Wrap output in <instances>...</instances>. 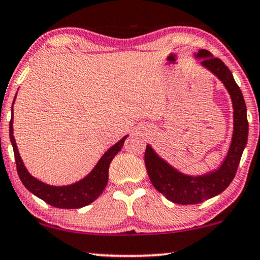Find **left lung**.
<instances>
[{
	"instance_id": "obj_1",
	"label": "left lung",
	"mask_w": 260,
	"mask_h": 260,
	"mask_svg": "<svg viewBox=\"0 0 260 260\" xmlns=\"http://www.w3.org/2000/svg\"><path fill=\"white\" fill-rule=\"evenodd\" d=\"M201 64L220 79L231 94L234 110V131L228 154L220 168L198 177L185 175L173 167L147 146L144 162L153 186L167 200L177 204H198L223 192L234 179L242 151L248 137V122L246 104L233 74L220 58L212 57L207 50H200L196 55Z\"/></svg>"
}]
</instances>
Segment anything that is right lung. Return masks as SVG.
I'll return each instance as SVG.
<instances>
[{"instance_id":"right-lung-1","label":"right lung","mask_w":260,"mask_h":260,"mask_svg":"<svg viewBox=\"0 0 260 260\" xmlns=\"http://www.w3.org/2000/svg\"><path fill=\"white\" fill-rule=\"evenodd\" d=\"M13 104H14V101H13ZM9 137H11L13 150H14L16 171H18L20 180L22 181L27 190L55 208L79 209L92 203L105 190L107 180H109V167L111 161L118 154V151L122 149L124 141L127 136H124L119 142L111 147L101 156L99 162L86 178L75 184L68 185V186H51V185L42 183L35 177H32L26 170L25 165L20 157L15 138L13 136V107L12 118L11 122H9Z\"/></svg>"}]
</instances>
